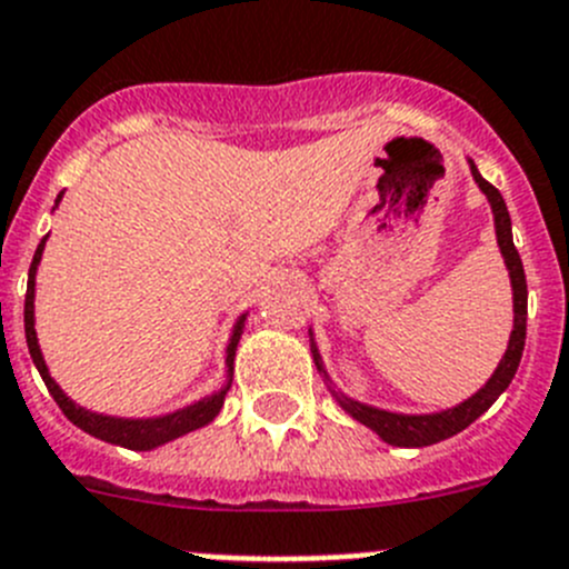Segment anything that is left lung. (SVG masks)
I'll use <instances>...</instances> for the list:
<instances>
[{
    "instance_id": "8db88e82",
    "label": "left lung",
    "mask_w": 569,
    "mask_h": 569,
    "mask_svg": "<svg viewBox=\"0 0 569 569\" xmlns=\"http://www.w3.org/2000/svg\"><path fill=\"white\" fill-rule=\"evenodd\" d=\"M473 180L482 191H486L488 202L493 208V222H497V239L499 248H502L505 264L510 270V284H513V332H510V343L505 349L502 361H499L497 372L491 375L486 387L479 389L477 395L466 400V403L455 406V409L440 411V415H395V411L372 409V406H363L358 400H349L343 395H336L338 403L356 417L358 423L369 426L372 431H378L380 440H387L389 446H403V448H423L431 446V442L448 440V437L460 435L462 429L477 420L479 415H486L493 406V400L508 389V383L513 380L516 369H519V361H522V349H525V332H528V281H525V268L522 259H519V250L513 244V233H510V213L508 206H505L502 194L493 189L486 177L479 174L477 166L471 163ZM312 358H316V367L321 369L319 352L312 349Z\"/></svg>"
}]
</instances>
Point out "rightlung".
Listing matches in <instances>:
<instances>
[{
  "instance_id": "1",
  "label": "right lung",
  "mask_w": 569,
  "mask_h": 569,
  "mask_svg": "<svg viewBox=\"0 0 569 569\" xmlns=\"http://www.w3.org/2000/svg\"><path fill=\"white\" fill-rule=\"evenodd\" d=\"M59 200H61V194H59ZM44 239L39 242L33 262H30L28 293H24V338H28L30 358H33L41 380H44L47 392L53 395V400L59 403V409L64 411L67 420H70V423H76L81 431H87V435L98 437V440L114 442V446H123V448H132V451H149V448H158V446H163V442L174 440V437L189 435V431L211 423L213 417L220 415L228 387L222 389V392L211 395V398L200 400V403L189 406V409H180V411H174V415H166V417H154V420H121V417L92 415V411H87V409H81V406L72 403V400L67 398L59 387H56V380L50 378V372H47V367H44V358H41V349H39V341H36V330H33L36 268H39L41 250H44ZM242 321H244V316L237 321V330H233L231 343H228V369H231V363H233V349H237L239 332H242Z\"/></svg>"
}]
</instances>
